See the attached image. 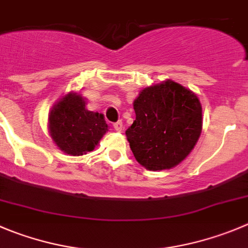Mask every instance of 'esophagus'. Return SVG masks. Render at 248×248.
Wrapping results in <instances>:
<instances>
[{
	"instance_id": "esophagus-1",
	"label": "esophagus",
	"mask_w": 248,
	"mask_h": 248,
	"mask_svg": "<svg viewBox=\"0 0 248 248\" xmlns=\"http://www.w3.org/2000/svg\"><path fill=\"white\" fill-rule=\"evenodd\" d=\"M113 128H114L117 131H122V129H123L122 120H118V122H115L114 124H113Z\"/></svg>"
}]
</instances>
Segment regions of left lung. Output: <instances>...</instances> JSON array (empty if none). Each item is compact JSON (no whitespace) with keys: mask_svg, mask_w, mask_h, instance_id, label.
Wrapping results in <instances>:
<instances>
[{"mask_svg":"<svg viewBox=\"0 0 248 248\" xmlns=\"http://www.w3.org/2000/svg\"><path fill=\"white\" fill-rule=\"evenodd\" d=\"M134 109L136 119L126 129V138L136 161L150 170L178 166L201 135L200 100L171 80L146 87Z\"/></svg>","mask_w":248,"mask_h":248,"instance_id":"8db88e82","label":"left lung"}]
</instances>
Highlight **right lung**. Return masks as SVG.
<instances>
[{"label":"right lung","mask_w":248,"mask_h":248,"mask_svg":"<svg viewBox=\"0 0 248 248\" xmlns=\"http://www.w3.org/2000/svg\"><path fill=\"white\" fill-rule=\"evenodd\" d=\"M108 126L103 115L85 108L81 96L69 93L49 114V133L58 147L72 155L95 150Z\"/></svg>","instance_id":"1"}]
</instances>
